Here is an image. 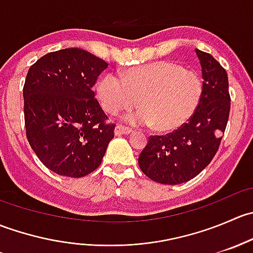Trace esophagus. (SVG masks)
<instances>
[{"label":"esophagus","instance_id":"1","mask_svg":"<svg viewBox=\"0 0 253 253\" xmlns=\"http://www.w3.org/2000/svg\"><path fill=\"white\" fill-rule=\"evenodd\" d=\"M132 132L133 131L129 128H127V127H124V126L115 127V134H116V136H121V134H131Z\"/></svg>","mask_w":253,"mask_h":253}]
</instances>
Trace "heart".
Here are the masks:
<instances>
[{
    "label": "heart",
    "mask_w": 253,
    "mask_h": 253,
    "mask_svg": "<svg viewBox=\"0 0 253 253\" xmlns=\"http://www.w3.org/2000/svg\"><path fill=\"white\" fill-rule=\"evenodd\" d=\"M104 110L117 115L137 104L141 110L126 117L136 126H153L172 132L187 124L197 111L203 82L193 71L170 61H158L127 70L121 76L108 72L96 84Z\"/></svg>",
    "instance_id": "1"
}]
</instances>
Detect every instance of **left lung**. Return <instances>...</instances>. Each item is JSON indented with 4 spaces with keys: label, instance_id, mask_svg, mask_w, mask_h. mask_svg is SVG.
<instances>
[{
    "label": "left lung",
    "instance_id": "1",
    "mask_svg": "<svg viewBox=\"0 0 253 253\" xmlns=\"http://www.w3.org/2000/svg\"><path fill=\"white\" fill-rule=\"evenodd\" d=\"M203 78V95L192 119L167 136H152L139 154L143 174L163 185L196 177L211 162L230 112L226 71L209 53L196 48Z\"/></svg>",
    "mask_w": 253,
    "mask_h": 253
}]
</instances>
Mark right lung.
<instances>
[{"label":"right lung","instance_id":"obj_1","mask_svg":"<svg viewBox=\"0 0 253 253\" xmlns=\"http://www.w3.org/2000/svg\"><path fill=\"white\" fill-rule=\"evenodd\" d=\"M108 63L82 48L46 53L25 79L27 138L40 162L57 175L83 177L101 164L114 125L93 85Z\"/></svg>","mask_w":253,"mask_h":253}]
</instances>
